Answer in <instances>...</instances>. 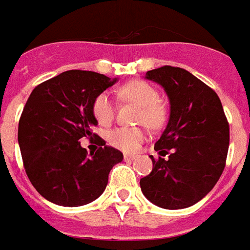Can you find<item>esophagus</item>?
<instances>
[{
	"instance_id": "esophagus-1",
	"label": "esophagus",
	"mask_w": 250,
	"mask_h": 250,
	"mask_svg": "<svg viewBox=\"0 0 250 250\" xmlns=\"http://www.w3.org/2000/svg\"><path fill=\"white\" fill-rule=\"evenodd\" d=\"M134 159H135V155H128V154H125V162H131V161H134Z\"/></svg>"
}]
</instances>
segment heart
I'll return each mask as SVG.
<instances>
[{
	"mask_svg": "<svg viewBox=\"0 0 250 250\" xmlns=\"http://www.w3.org/2000/svg\"><path fill=\"white\" fill-rule=\"evenodd\" d=\"M122 100L130 102L139 107L138 120L148 127H158L165 118V109L159 103V93L151 84L142 80H134L118 89ZM93 115L102 125H108L115 116V104L107 93H102L93 102ZM146 134L139 127H118L109 132V145L120 151H136Z\"/></svg>",
	"mask_w": 250,
	"mask_h": 250,
	"instance_id": "obj_1",
	"label": "heart"
}]
</instances>
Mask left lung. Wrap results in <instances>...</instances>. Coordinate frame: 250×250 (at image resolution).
I'll list each match as a JSON object with an SVG mask.
<instances>
[{
	"label": "left lung",
	"instance_id": "1",
	"mask_svg": "<svg viewBox=\"0 0 250 250\" xmlns=\"http://www.w3.org/2000/svg\"><path fill=\"white\" fill-rule=\"evenodd\" d=\"M165 89L170 103L166 128L151 155L152 171L141 179L142 193L151 204L168 210L185 209L204 198L225 168L229 125L217 93L177 66L146 73ZM169 154L167 160L162 158Z\"/></svg>",
	"mask_w": 250,
	"mask_h": 250
}]
</instances>
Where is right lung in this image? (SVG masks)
<instances>
[{
    "instance_id": "add662e5",
    "label": "right lung",
    "mask_w": 250,
    "mask_h": 250,
    "mask_svg": "<svg viewBox=\"0 0 250 250\" xmlns=\"http://www.w3.org/2000/svg\"><path fill=\"white\" fill-rule=\"evenodd\" d=\"M118 77L92 71L62 72L32 91L19 123V145L28 178L49 202L83 206L99 198L123 154L104 146L88 154L82 138L98 125L93 102Z\"/></svg>"
}]
</instances>
